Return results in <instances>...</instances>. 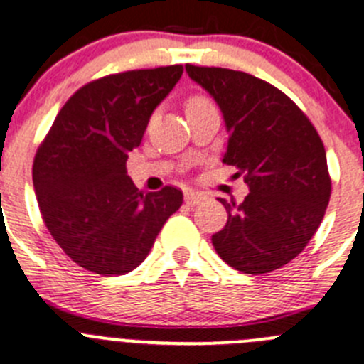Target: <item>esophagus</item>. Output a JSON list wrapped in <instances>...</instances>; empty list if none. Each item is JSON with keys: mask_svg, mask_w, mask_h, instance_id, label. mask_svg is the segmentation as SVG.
<instances>
[{"mask_svg": "<svg viewBox=\"0 0 364 364\" xmlns=\"http://www.w3.org/2000/svg\"><path fill=\"white\" fill-rule=\"evenodd\" d=\"M184 198H186V203H188V205H196V203L202 202L205 196H203L202 193H198V191H188V193H186Z\"/></svg>", "mask_w": 364, "mask_h": 364, "instance_id": "1", "label": "esophagus"}]
</instances>
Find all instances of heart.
Here are the masks:
<instances>
[{"instance_id":"1","label":"heart","mask_w":364,"mask_h":364,"mask_svg":"<svg viewBox=\"0 0 364 364\" xmlns=\"http://www.w3.org/2000/svg\"><path fill=\"white\" fill-rule=\"evenodd\" d=\"M207 105H213L210 103L209 98H205V96H191V98L188 100V105H186V109L191 110V109H200V107H207Z\"/></svg>"}]
</instances>
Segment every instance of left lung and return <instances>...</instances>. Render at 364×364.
Masks as SVG:
<instances>
[{
  "mask_svg": "<svg viewBox=\"0 0 364 364\" xmlns=\"http://www.w3.org/2000/svg\"><path fill=\"white\" fill-rule=\"evenodd\" d=\"M186 71L220 105L230 132L223 162L250 188L241 203L220 200L228 220L213 236L214 248L237 272L282 268L316 234L331 200L316 128L288 95L257 76L193 64Z\"/></svg>",
  "mask_w": 364,
  "mask_h": 364,
  "instance_id": "obj_1",
  "label": "left lung"
}]
</instances>
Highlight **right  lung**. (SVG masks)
<instances>
[{
    "instance_id": "obj_1",
    "label": "right lung",
    "mask_w": 364,
    "mask_h": 364,
    "mask_svg": "<svg viewBox=\"0 0 364 364\" xmlns=\"http://www.w3.org/2000/svg\"><path fill=\"white\" fill-rule=\"evenodd\" d=\"M180 64L102 76L60 109L33 159L41 216L64 254L98 275H123L146 259L182 191L143 193L127 175L155 107L169 95Z\"/></svg>"
}]
</instances>
